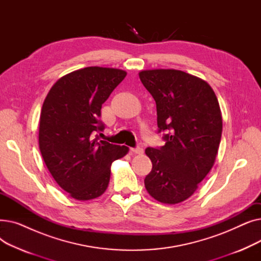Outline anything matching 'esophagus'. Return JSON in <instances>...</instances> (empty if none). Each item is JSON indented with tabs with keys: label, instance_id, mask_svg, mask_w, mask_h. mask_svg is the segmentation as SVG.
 <instances>
[{
	"label": "esophagus",
	"instance_id": "esophagus-1",
	"mask_svg": "<svg viewBox=\"0 0 261 261\" xmlns=\"http://www.w3.org/2000/svg\"><path fill=\"white\" fill-rule=\"evenodd\" d=\"M131 151L135 154H143L144 153V149L141 147H135V148H131Z\"/></svg>",
	"mask_w": 261,
	"mask_h": 261
}]
</instances>
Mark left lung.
Returning <instances> with one entry per match:
<instances>
[{"instance_id":"1","label":"left lung","mask_w":261,"mask_h":261,"mask_svg":"<svg viewBox=\"0 0 261 261\" xmlns=\"http://www.w3.org/2000/svg\"><path fill=\"white\" fill-rule=\"evenodd\" d=\"M140 78L156 103L158 133L165 132V145L145 150L152 162L145 187L162 203H180L214 165L222 134L220 107L206 81L185 72L148 70Z\"/></svg>"}]
</instances>
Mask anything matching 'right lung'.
<instances>
[{
    "label": "right lung",
    "mask_w": 261,
    "mask_h": 261,
    "mask_svg": "<svg viewBox=\"0 0 261 261\" xmlns=\"http://www.w3.org/2000/svg\"><path fill=\"white\" fill-rule=\"evenodd\" d=\"M122 70L89 66L60 78L42 106L39 147L58 185L76 200L101 196L110 181L113 161L128 147L100 141L101 106L126 77Z\"/></svg>",
    "instance_id": "add662e5"
}]
</instances>
